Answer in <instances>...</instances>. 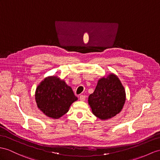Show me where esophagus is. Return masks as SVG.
<instances>
[{
	"label": "esophagus",
	"mask_w": 160,
	"mask_h": 160,
	"mask_svg": "<svg viewBox=\"0 0 160 160\" xmlns=\"http://www.w3.org/2000/svg\"><path fill=\"white\" fill-rule=\"evenodd\" d=\"M85 98H86V96H85V95H81L79 96V100L81 101H84L85 100Z\"/></svg>",
	"instance_id": "1"
}]
</instances>
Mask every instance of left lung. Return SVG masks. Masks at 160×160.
<instances>
[{"label":"left lung","instance_id":"1","mask_svg":"<svg viewBox=\"0 0 160 160\" xmlns=\"http://www.w3.org/2000/svg\"><path fill=\"white\" fill-rule=\"evenodd\" d=\"M125 101V89L119 78L112 73L98 80L94 92L88 98L93 114L102 120L119 113Z\"/></svg>","mask_w":160,"mask_h":160}]
</instances>
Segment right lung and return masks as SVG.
<instances>
[{
  "mask_svg": "<svg viewBox=\"0 0 160 160\" xmlns=\"http://www.w3.org/2000/svg\"><path fill=\"white\" fill-rule=\"evenodd\" d=\"M35 99L38 108L45 115L58 119L67 113L77 97L64 80L52 76L46 77L38 85Z\"/></svg>",
  "mask_w": 160,
  "mask_h": 160,
  "instance_id": "add662e5",
  "label": "right lung"
}]
</instances>
